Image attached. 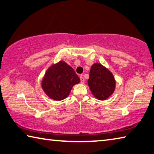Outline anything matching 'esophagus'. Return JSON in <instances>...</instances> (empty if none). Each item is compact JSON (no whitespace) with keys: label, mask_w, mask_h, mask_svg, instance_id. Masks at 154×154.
<instances>
[{"label":"esophagus","mask_w":154,"mask_h":154,"mask_svg":"<svg viewBox=\"0 0 154 154\" xmlns=\"http://www.w3.org/2000/svg\"><path fill=\"white\" fill-rule=\"evenodd\" d=\"M79 78H80V81H81V83H84V82H85V79H84V78H83V77H82V75H81V76L79 77Z\"/></svg>","instance_id":"34e87169"}]
</instances>
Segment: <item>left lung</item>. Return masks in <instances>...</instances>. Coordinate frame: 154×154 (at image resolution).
I'll list each match as a JSON object with an SVG mask.
<instances>
[{"label":"left lung","mask_w":154,"mask_h":154,"mask_svg":"<svg viewBox=\"0 0 154 154\" xmlns=\"http://www.w3.org/2000/svg\"><path fill=\"white\" fill-rule=\"evenodd\" d=\"M88 85L96 98L105 100L114 91L116 81L108 69L101 64L94 63L89 71Z\"/></svg>","instance_id":"obj_1"}]
</instances>
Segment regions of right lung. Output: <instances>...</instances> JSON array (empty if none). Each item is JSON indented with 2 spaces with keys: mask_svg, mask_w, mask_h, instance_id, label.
<instances>
[{
  "mask_svg": "<svg viewBox=\"0 0 154 154\" xmlns=\"http://www.w3.org/2000/svg\"><path fill=\"white\" fill-rule=\"evenodd\" d=\"M79 82L73 69L60 60L47 70L42 81V88L49 97L59 101L66 98L72 87Z\"/></svg>",
  "mask_w": 154,
  "mask_h": 154,
  "instance_id": "add662e5",
  "label": "right lung"
}]
</instances>
